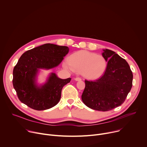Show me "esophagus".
Listing matches in <instances>:
<instances>
[{
  "label": "esophagus",
  "mask_w": 147,
  "mask_h": 147,
  "mask_svg": "<svg viewBox=\"0 0 147 147\" xmlns=\"http://www.w3.org/2000/svg\"><path fill=\"white\" fill-rule=\"evenodd\" d=\"M74 80H75L76 81H80V80H81V78L80 77H76V78H74Z\"/></svg>",
  "instance_id": "obj_1"
}]
</instances>
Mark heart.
<instances>
[{
	"instance_id": "b5f03b06",
	"label": "heart",
	"mask_w": 147,
	"mask_h": 147,
	"mask_svg": "<svg viewBox=\"0 0 147 147\" xmlns=\"http://www.w3.org/2000/svg\"><path fill=\"white\" fill-rule=\"evenodd\" d=\"M107 61L103 56L87 51H77L71 55L68 61L63 64V67L70 71L81 72L89 80L100 77L107 69Z\"/></svg>"
}]
</instances>
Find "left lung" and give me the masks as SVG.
<instances>
[{"mask_svg":"<svg viewBox=\"0 0 147 147\" xmlns=\"http://www.w3.org/2000/svg\"><path fill=\"white\" fill-rule=\"evenodd\" d=\"M102 56L108 61L104 74L95 81L85 80L81 99L94 110L109 111L124 102L133 85V73L128 63L115 52L104 49Z\"/></svg>","mask_w":147,"mask_h":147,"instance_id":"8db88e82","label":"left lung"}]
</instances>
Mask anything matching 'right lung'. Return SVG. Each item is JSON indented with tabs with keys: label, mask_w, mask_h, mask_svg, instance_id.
<instances>
[{
	"label": "right lung",
	"mask_w": 147,
	"mask_h": 147,
	"mask_svg": "<svg viewBox=\"0 0 147 147\" xmlns=\"http://www.w3.org/2000/svg\"><path fill=\"white\" fill-rule=\"evenodd\" d=\"M69 51L66 46L46 44L21 56L13 72V87L21 102L36 111L48 109L58 103L63 87L70 82L71 78L61 79L51 73L44 85L38 86L36 77L39 69L57 66Z\"/></svg>",
	"instance_id": "add662e5"
}]
</instances>
